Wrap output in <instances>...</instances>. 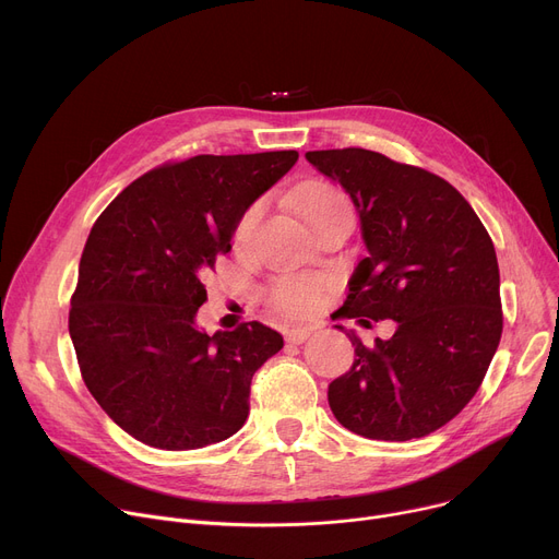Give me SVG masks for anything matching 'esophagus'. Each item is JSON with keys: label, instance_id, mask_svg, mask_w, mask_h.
<instances>
[{"label": "esophagus", "instance_id": "34e87169", "mask_svg": "<svg viewBox=\"0 0 559 559\" xmlns=\"http://www.w3.org/2000/svg\"><path fill=\"white\" fill-rule=\"evenodd\" d=\"M308 337H310V331H308V329H292V331H287V335H285V340H287L289 344H304Z\"/></svg>", "mask_w": 559, "mask_h": 559}]
</instances>
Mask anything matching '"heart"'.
<instances>
[{
  "label": "heart",
  "mask_w": 559,
  "mask_h": 559,
  "mask_svg": "<svg viewBox=\"0 0 559 559\" xmlns=\"http://www.w3.org/2000/svg\"><path fill=\"white\" fill-rule=\"evenodd\" d=\"M262 201L249 203L242 211V215L235 222L233 228V242L238 247H247L253 238V230L262 215ZM333 209H350L346 194L333 186H310L299 197V211L304 219L310 224L321 213H329ZM326 283L321 278H297V276H285L278 278L270 289V304L281 314L289 317H301L314 310L321 295H324Z\"/></svg>",
  "instance_id": "b5f03b06"
}]
</instances>
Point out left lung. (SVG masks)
I'll list each match as a JSON object with an SVG mask.
<instances>
[{
    "instance_id": "8db88e82",
    "label": "left lung",
    "mask_w": 559,
    "mask_h": 559,
    "mask_svg": "<svg viewBox=\"0 0 559 559\" xmlns=\"http://www.w3.org/2000/svg\"><path fill=\"white\" fill-rule=\"evenodd\" d=\"M306 158L354 199L369 251L337 314L362 326L396 321V333L376 346L346 333L356 360L329 385V405L344 428L369 439L426 437L474 399L501 342L493 242L442 176L360 146Z\"/></svg>"
}]
</instances>
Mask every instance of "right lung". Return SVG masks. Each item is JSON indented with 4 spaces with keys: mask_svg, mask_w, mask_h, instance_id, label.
<instances>
[{
    "mask_svg": "<svg viewBox=\"0 0 559 559\" xmlns=\"http://www.w3.org/2000/svg\"><path fill=\"white\" fill-rule=\"evenodd\" d=\"M297 158L289 150L165 163L117 194L87 235L70 337L85 388L138 442L192 451L245 426L251 378L283 337L260 321L209 335L194 317L235 222Z\"/></svg>",
    "mask_w": 559,
    "mask_h": 559,
    "instance_id": "obj_1",
    "label": "right lung"
}]
</instances>
